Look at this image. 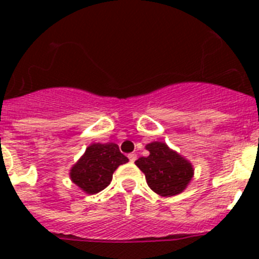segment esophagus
Masks as SVG:
<instances>
[{
	"label": "esophagus",
	"instance_id": "obj_1",
	"mask_svg": "<svg viewBox=\"0 0 259 259\" xmlns=\"http://www.w3.org/2000/svg\"><path fill=\"white\" fill-rule=\"evenodd\" d=\"M136 158H137V155L135 154V153H131V154H128V159H130V161H131V162L136 161Z\"/></svg>",
	"mask_w": 259,
	"mask_h": 259
}]
</instances>
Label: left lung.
I'll return each mask as SVG.
<instances>
[{
  "label": "left lung",
  "instance_id": "obj_1",
  "mask_svg": "<svg viewBox=\"0 0 259 259\" xmlns=\"http://www.w3.org/2000/svg\"><path fill=\"white\" fill-rule=\"evenodd\" d=\"M145 148L149 155L135 163L145 174L149 188L163 197L182 193L193 178L191 162L161 141H153Z\"/></svg>",
  "mask_w": 259,
  "mask_h": 259
}]
</instances>
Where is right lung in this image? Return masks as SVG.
Masks as SVG:
<instances>
[{
    "label": "right lung",
    "mask_w": 259,
    "mask_h": 259,
    "mask_svg": "<svg viewBox=\"0 0 259 259\" xmlns=\"http://www.w3.org/2000/svg\"><path fill=\"white\" fill-rule=\"evenodd\" d=\"M128 158L114 143L92 144L70 170L72 183L88 194H96L105 189L113 179L114 171Z\"/></svg>",
    "instance_id": "obj_1"
}]
</instances>
